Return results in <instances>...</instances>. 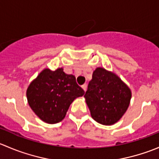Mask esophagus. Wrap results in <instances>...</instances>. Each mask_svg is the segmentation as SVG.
<instances>
[{
  "label": "esophagus",
  "instance_id": "obj_1",
  "mask_svg": "<svg viewBox=\"0 0 159 159\" xmlns=\"http://www.w3.org/2000/svg\"><path fill=\"white\" fill-rule=\"evenodd\" d=\"M81 88H82L83 90H84V91H85L86 89H87V84H83V85H81Z\"/></svg>",
  "mask_w": 159,
  "mask_h": 159
}]
</instances>
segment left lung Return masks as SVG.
Returning a JSON list of instances; mask_svg holds the SVG:
<instances>
[{"label": "left lung", "mask_w": 159, "mask_h": 159, "mask_svg": "<svg viewBox=\"0 0 159 159\" xmlns=\"http://www.w3.org/2000/svg\"><path fill=\"white\" fill-rule=\"evenodd\" d=\"M84 97L91 118L103 125H112L127 111L131 91L116 74L99 67L93 72Z\"/></svg>", "instance_id": "left-lung-1"}]
</instances>
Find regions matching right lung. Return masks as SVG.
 <instances>
[{"mask_svg":"<svg viewBox=\"0 0 159 159\" xmlns=\"http://www.w3.org/2000/svg\"><path fill=\"white\" fill-rule=\"evenodd\" d=\"M84 94L75 77L65 73L63 68L55 70L44 68L30 83L26 91L30 108L48 124L61 121L70 104Z\"/></svg>","mask_w":159,"mask_h":159,"instance_id":"obj_1","label":"right lung"}]
</instances>
